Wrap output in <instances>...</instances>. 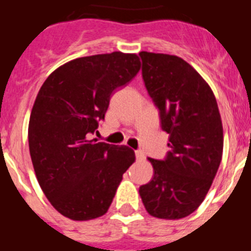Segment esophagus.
Returning <instances> with one entry per match:
<instances>
[{
	"label": "esophagus",
	"mask_w": 251,
	"mask_h": 251,
	"mask_svg": "<svg viewBox=\"0 0 251 251\" xmlns=\"http://www.w3.org/2000/svg\"><path fill=\"white\" fill-rule=\"evenodd\" d=\"M136 158L138 159V161H142V159H145V153L142 152L141 150H138V151H136Z\"/></svg>",
	"instance_id": "34e87169"
}]
</instances>
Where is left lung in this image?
<instances>
[{
  "label": "left lung",
  "instance_id": "1",
  "mask_svg": "<svg viewBox=\"0 0 251 251\" xmlns=\"http://www.w3.org/2000/svg\"><path fill=\"white\" fill-rule=\"evenodd\" d=\"M142 77L170 134L163 159L148 158L153 178L139 187L150 215L176 220L196 210L211 187L221 157L223 123L211 88L183 59L142 51Z\"/></svg>",
  "mask_w": 251,
  "mask_h": 251
}]
</instances>
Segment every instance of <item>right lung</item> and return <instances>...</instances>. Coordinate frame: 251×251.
Segmentation results:
<instances>
[{
  "mask_svg": "<svg viewBox=\"0 0 251 251\" xmlns=\"http://www.w3.org/2000/svg\"><path fill=\"white\" fill-rule=\"evenodd\" d=\"M139 69L136 54L79 57L51 73L37 94L28 123L31 161L48 200L72 220L105 214L136 159L126 146L90 137L104 121L113 93Z\"/></svg>",
  "mask_w": 251,
  "mask_h": 251,
  "instance_id": "1",
  "label": "right lung"
}]
</instances>
